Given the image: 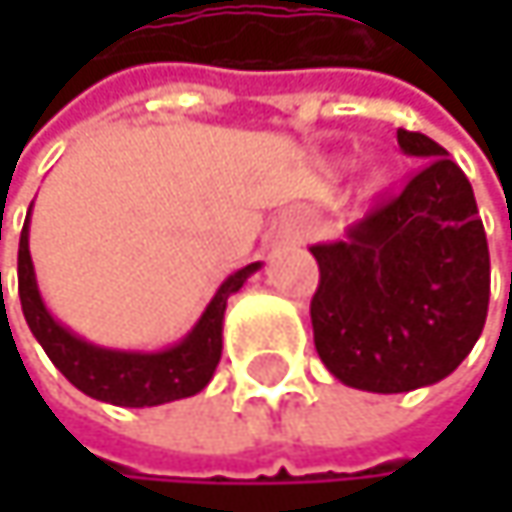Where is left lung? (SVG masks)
Returning a JSON list of instances; mask_svg holds the SVG:
<instances>
[{
  "label": "left lung",
  "instance_id": "left-lung-1",
  "mask_svg": "<svg viewBox=\"0 0 512 512\" xmlns=\"http://www.w3.org/2000/svg\"><path fill=\"white\" fill-rule=\"evenodd\" d=\"M421 168L379 198L347 240L311 246L314 347L350 388L400 394L454 373L489 308V246L468 177L424 133L397 130Z\"/></svg>",
  "mask_w": 512,
  "mask_h": 512
}]
</instances>
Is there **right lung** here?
Instances as JSON below:
<instances>
[{"label":"right lung","mask_w":512,"mask_h":512,"mask_svg":"<svg viewBox=\"0 0 512 512\" xmlns=\"http://www.w3.org/2000/svg\"><path fill=\"white\" fill-rule=\"evenodd\" d=\"M29 216L20 234V255H17L20 305L32 335L38 338L52 364L67 376V382H73L82 394L94 400L142 409V406H159V403L192 397L213 379V370L222 358V320H225L228 296L246 284V278L260 269V263H249L222 281L207 311L180 344L159 353L106 350L82 341L47 311L29 255Z\"/></svg>","instance_id":"1"}]
</instances>
